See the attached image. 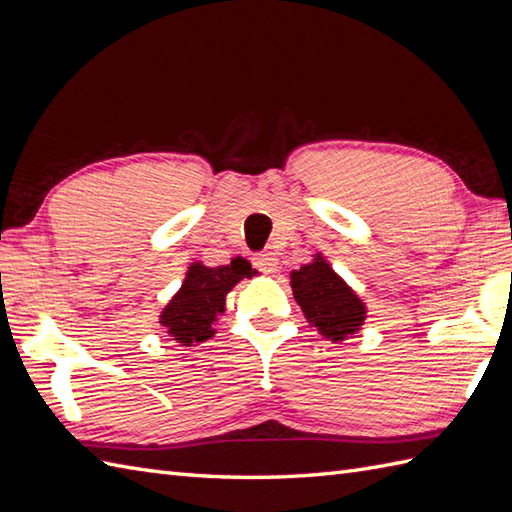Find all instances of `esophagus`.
I'll list each match as a JSON object with an SVG mask.
<instances>
[{
	"instance_id": "esophagus-1",
	"label": "esophagus",
	"mask_w": 512,
	"mask_h": 512,
	"mask_svg": "<svg viewBox=\"0 0 512 512\" xmlns=\"http://www.w3.org/2000/svg\"><path fill=\"white\" fill-rule=\"evenodd\" d=\"M253 266L266 274H274L279 270V257L274 253H261L253 259Z\"/></svg>"
}]
</instances>
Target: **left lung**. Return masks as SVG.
Segmentation results:
<instances>
[{
  "label": "left lung",
  "instance_id": "left-lung-1",
  "mask_svg": "<svg viewBox=\"0 0 512 512\" xmlns=\"http://www.w3.org/2000/svg\"><path fill=\"white\" fill-rule=\"evenodd\" d=\"M290 279L294 298L307 322L318 326L326 339L337 344L361 329L368 313L365 303L331 268L322 253L313 255L311 264L292 270Z\"/></svg>",
  "mask_w": 512,
  "mask_h": 512
}]
</instances>
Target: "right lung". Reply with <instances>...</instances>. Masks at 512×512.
Returning a JSON list of instances; mask_svg holds the SVG:
<instances>
[{
    "mask_svg": "<svg viewBox=\"0 0 512 512\" xmlns=\"http://www.w3.org/2000/svg\"><path fill=\"white\" fill-rule=\"evenodd\" d=\"M255 270L246 259L235 257L229 266L209 268L201 261L190 264L179 292L162 309L160 324L181 346H196L214 337V322L225 313V296L235 283L251 279Z\"/></svg>",
    "mask_w": 512,
    "mask_h": 512,
    "instance_id": "obj_1",
    "label": "right lung"
}]
</instances>
